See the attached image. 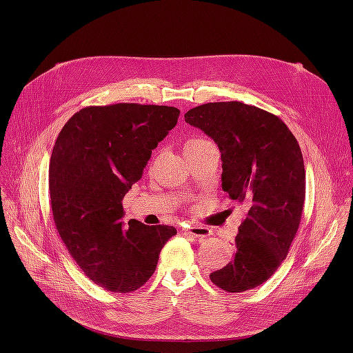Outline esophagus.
Listing matches in <instances>:
<instances>
[{
    "label": "esophagus",
    "mask_w": 353,
    "mask_h": 353,
    "mask_svg": "<svg viewBox=\"0 0 353 353\" xmlns=\"http://www.w3.org/2000/svg\"><path fill=\"white\" fill-rule=\"evenodd\" d=\"M183 232L194 237H208L212 233V230L205 226H189L186 229H183Z\"/></svg>",
    "instance_id": "obj_1"
}]
</instances>
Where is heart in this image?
<instances>
[{"mask_svg":"<svg viewBox=\"0 0 353 353\" xmlns=\"http://www.w3.org/2000/svg\"><path fill=\"white\" fill-rule=\"evenodd\" d=\"M208 144H212L210 140L208 139H203V137H190L186 143H184V153L190 154L194 153L197 150H200L201 147H205Z\"/></svg>","mask_w":353,"mask_h":353,"instance_id":"obj_1","label":"heart"}]
</instances>
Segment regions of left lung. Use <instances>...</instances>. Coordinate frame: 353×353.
I'll use <instances>...</instances> for the list:
<instances>
[{
	"label": "left lung",
	"instance_id": "left-lung-1",
	"mask_svg": "<svg viewBox=\"0 0 353 353\" xmlns=\"http://www.w3.org/2000/svg\"><path fill=\"white\" fill-rule=\"evenodd\" d=\"M184 120L217 143L221 189L246 209L234 259L210 279L226 292L250 290L281 266L301 225L306 177L299 143L279 117L240 101L201 104Z\"/></svg>",
	"mask_w": 353,
	"mask_h": 353
}]
</instances>
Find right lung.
Masks as SVG:
<instances>
[{"label":"right lung","mask_w":353,"mask_h":353,"mask_svg":"<svg viewBox=\"0 0 353 353\" xmlns=\"http://www.w3.org/2000/svg\"><path fill=\"white\" fill-rule=\"evenodd\" d=\"M179 114L169 105H90L55 140L48 169L55 228L88 279L105 290L128 293L143 286L177 233L173 226H145L134 219L124 225L123 199Z\"/></svg>","instance_id":"obj_1"}]
</instances>
